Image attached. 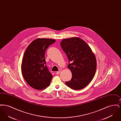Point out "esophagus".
Segmentation results:
<instances>
[{"label":"esophagus","mask_w":121,"mask_h":121,"mask_svg":"<svg viewBox=\"0 0 121 121\" xmlns=\"http://www.w3.org/2000/svg\"><path fill=\"white\" fill-rule=\"evenodd\" d=\"M61 72V71H60V70H59V71H58V72H57V73H56V74H59V73H60Z\"/></svg>","instance_id":"34e87169"}]
</instances>
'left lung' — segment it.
Segmentation results:
<instances>
[{
    "label": "left lung",
    "instance_id": "8db88e82",
    "mask_svg": "<svg viewBox=\"0 0 121 121\" xmlns=\"http://www.w3.org/2000/svg\"><path fill=\"white\" fill-rule=\"evenodd\" d=\"M61 47L66 54L72 78L66 84L74 90L83 88L93 78L97 68L95 55L84 41L79 38L64 39Z\"/></svg>",
    "mask_w": 121,
    "mask_h": 121
}]
</instances>
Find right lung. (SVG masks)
I'll list each match as a JSON object with an SVG mask.
<instances>
[{
  "mask_svg": "<svg viewBox=\"0 0 121 121\" xmlns=\"http://www.w3.org/2000/svg\"><path fill=\"white\" fill-rule=\"evenodd\" d=\"M56 40L38 39L27 47L21 65L24 79L30 86L42 90L49 86L52 75L46 66L45 53L49 45Z\"/></svg>",
  "mask_w": 121,
  "mask_h": 121,
  "instance_id": "right-lung-1",
  "label": "right lung"
}]
</instances>
